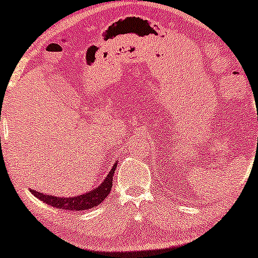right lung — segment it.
Returning <instances> with one entry per match:
<instances>
[{
	"instance_id": "add662e5",
	"label": "right lung",
	"mask_w": 258,
	"mask_h": 258,
	"mask_svg": "<svg viewBox=\"0 0 258 258\" xmlns=\"http://www.w3.org/2000/svg\"><path fill=\"white\" fill-rule=\"evenodd\" d=\"M116 163L114 164L111 168L110 172L108 174L107 179L100 184V186L95 187L93 191L83 194V195L73 196V198H57V196L52 195H44V194L39 192V191L32 190L31 192L33 194L36 198L42 200L43 203L48 204L53 208L62 209V210H70V211H82V210H89L92 208L99 205L108 195H109L111 186H113V175L115 171Z\"/></svg>"
}]
</instances>
